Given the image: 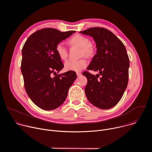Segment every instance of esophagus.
<instances>
[{
	"mask_svg": "<svg viewBox=\"0 0 152 152\" xmlns=\"http://www.w3.org/2000/svg\"><path fill=\"white\" fill-rule=\"evenodd\" d=\"M76 75L77 76H80L81 75V73L80 72H76Z\"/></svg>",
	"mask_w": 152,
	"mask_h": 152,
	"instance_id": "esophagus-1",
	"label": "esophagus"
}]
</instances>
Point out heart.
I'll return each mask as SVG.
<instances>
[{
  "label": "heart",
  "mask_w": 152,
  "mask_h": 152,
  "mask_svg": "<svg viewBox=\"0 0 152 152\" xmlns=\"http://www.w3.org/2000/svg\"><path fill=\"white\" fill-rule=\"evenodd\" d=\"M71 45H75L81 48V56L91 58L94 55L95 49L90 43V39L80 34H76L69 39ZM56 52L59 58L62 60H66L68 57V50L62 42H59L55 47ZM88 62L85 58L79 60H69L64 64L65 69L67 71L79 72L86 67Z\"/></svg>",
  "instance_id": "1"
}]
</instances>
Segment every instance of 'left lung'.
Returning <instances> with one entry per match:
<instances>
[{
    "instance_id": "8db88e82",
    "label": "left lung",
    "mask_w": 152,
    "mask_h": 152,
    "mask_svg": "<svg viewBox=\"0 0 152 152\" xmlns=\"http://www.w3.org/2000/svg\"><path fill=\"white\" fill-rule=\"evenodd\" d=\"M80 33L91 36L96 43L97 54L86 69L98 71L101 75L98 79L99 74L83 72L88 80L85 95L94 106L110 109L119 102L127 86L129 58L126 48L111 31L104 28H91Z\"/></svg>"
}]
</instances>
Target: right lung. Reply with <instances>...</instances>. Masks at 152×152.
I'll use <instances>...</instances> for the list:
<instances>
[{"mask_svg": "<svg viewBox=\"0 0 152 152\" xmlns=\"http://www.w3.org/2000/svg\"><path fill=\"white\" fill-rule=\"evenodd\" d=\"M74 32L43 28L31 35L23 47L21 71L25 88L31 100L41 109L53 110L61 106L76 79L74 71L56 74L64 65L55 47Z\"/></svg>", "mask_w": 152, "mask_h": 152, "instance_id": "obj_1", "label": "right lung"}]
</instances>
